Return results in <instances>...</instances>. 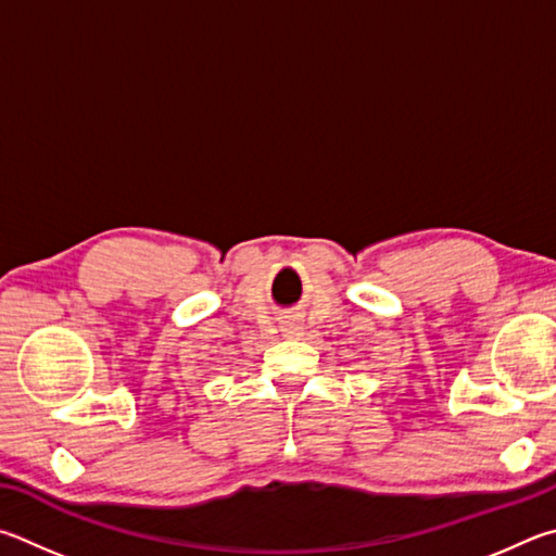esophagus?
<instances>
[{
	"instance_id": "1",
	"label": "esophagus",
	"mask_w": 556,
	"mask_h": 556,
	"mask_svg": "<svg viewBox=\"0 0 556 556\" xmlns=\"http://www.w3.org/2000/svg\"><path fill=\"white\" fill-rule=\"evenodd\" d=\"M303 329H305L303 323H300V319L293 315L280 319V332H283V337H300L303 334Z\"/></svg>"
}]
</instances>
